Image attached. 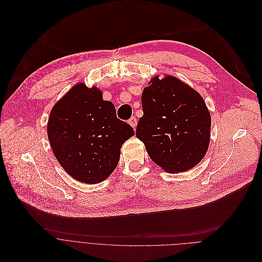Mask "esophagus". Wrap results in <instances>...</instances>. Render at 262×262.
<instances>
[{
  "label": "esophagus",
  "mask_w": 262,
  "mask_h": 262,
  "mask_svg": "<svg viewBox=\"0 0 262 262\" xmlns=\"http://www.w3.org/2000/svg\"><path fill=\"white\" fill-rule=\"evenodd\" d=\"M129 124H130L133 128H135L136 125H137V119H136L135 117H131L130 120H129Z\"/></svg>",
  "instance_id": "esophagus-1"
}]
</instances>
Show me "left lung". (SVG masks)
<instances>
[{
    "label": "left lung",
    "mask_w": 262,
    "mask_h": 262,
    "mask_svg": "<svg viewBox=\"0 0 262 262\" xmlns=\"http://www.w3.org/2000/svg\"><path fill=\"white\" fill-rule=\"evenodd\" d=\"M143 116L136 137L149 158L167 172L194 167L210 143L211 116L202 97L173 76H156L141 96Z\"/></svg>",
    "instance_id": "8db88e82"
}]
</instances>
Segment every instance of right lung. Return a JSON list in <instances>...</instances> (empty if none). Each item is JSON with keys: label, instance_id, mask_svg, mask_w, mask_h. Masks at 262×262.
<instances>
[{"label": "right lung", "instance_id": "obj_1", "mask_svg": "<svg viewBox=\"0 0 262 262\" xmlns=\"http://www.w3.org/2000/svg\"><path fill=\"white\" fill-rule=\"evenodd\" d=\"M47 135L67 173L81 183L97 184L115 170L121 146L134 130L117 118L115 105L103 100L101 91L78 83L52 107Z\"/></svg>", "mask_w": 262, "mask_h": 262}]
</instances>
